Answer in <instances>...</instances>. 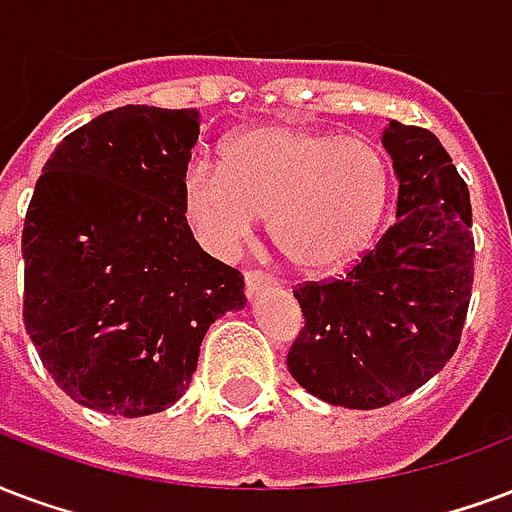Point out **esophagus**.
<instances>
[{
	"label": "esophagus",
	"mask_w": 512,
	"mask_h": 512,
	"mask_svg": "<svg viewBox=\"0 0 512 512\" xmlns=\"http://www.w3.org/2000/svg\"><path fill=\"white\" fill-rule=\"evenodd\" d=\"M275 283V275H270V272H261V270H251L248 275H245V294L248 297H253V294H259L261 288H267Z\"/></svg>",
	"instance_id": "1"
}]
</instances>
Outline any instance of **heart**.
<instances>
[{
    "mask_svg": "<svg viewBox=\"0 0 512 512\" xmlns=\"http://www.w3.org/2000/svg\"><path fill=\"white\" fill-rule=\"evenodd\" d=\"M391 191L388 161L364 137L264 126L237 134L224 167L191 161L183 213L207 251L232 259L270 215L272 240L302 270H334L370 242Z\"/></svg>",
    "mask_w": 512,
    "mask_h": 512,
    "instance_id": "heart-1",
    "label": "heart"
}]
</instances>
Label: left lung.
Returning <instances> with one entry per match:
<instances>
[{"instance_id":"left-lung-1","label":"left lung","mask_w":512,"mask_h":512,"mask_svg":"<svg viewBox=\"0 0 512 512\" xmlns=\"http://www.w3.org/2000/svg\"><path fill=\"white\" fill-rule=\"evenodd\" d=\"M397 224L345 278L294 288L305 326L286 356L329 405L375 410L413 394L459 348L475 280L467 183L429 129L391 121Z\"/></svg>"}]
</instances>
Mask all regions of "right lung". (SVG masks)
I'll list each match as a JSON object with an SVG mask.
<instances>
[{
    "label": "right lung",
    "instance_id": "right-lung-1",
    "mask_svg": "<svg viewBox=\"0 0 512 512\" xmlns=\"http://www.w3.org/2000/svg\"><path fill=\"white\" fill-rule=\"evenodd\" d=\"M197 110L126 105L56 145L23 221V326L56 386L110 416L175 405L245 278L183 213Z\"/></svg>",
    "mask_w": 512,
    "mask_h": 512
}]
</instances>
